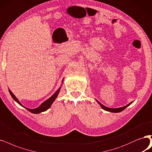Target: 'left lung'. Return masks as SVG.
<instances>
[{"mask_svg": "<svg viewBox=\"0 0 152 152\" xmlns=\"http://www.w3.org/2000/svg\"><path fill=\"white\" fill-rule=\"evenodd\" d=\"M96 101H97V100H96ZM97 102L99 103V105H100V106H101V107H102L103 109L105 110V111H109V112H112V113H119V112H121V111H123V110H124L125 108H126L128 106H129L130 105V104L133 102H130L129 104H128V105L125 106H124V107H122L113 109V108H109V107H107L104 106V105H102V104L101 102H99L98 101H97Z\"/></svg>", "mask_w": 152, "mask_h": 152, "instance_id": "1", "label": "left lung"}]
</instances>
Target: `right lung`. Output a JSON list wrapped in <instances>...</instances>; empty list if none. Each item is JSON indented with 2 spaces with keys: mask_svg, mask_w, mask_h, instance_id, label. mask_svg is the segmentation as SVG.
Listing matches in <instances>:
<instances>
[{
  "mask_svg": "<svg viewBox=\"0 0 152 152\" xmlns=\"http://www.w3.org/2000/svg\"><path fill=\"white\" fill-rule=\"evenodd\" d=\"M62 82H63V81H62ZM60 88H59V89H58V90H57V91L55 92V93L53 94V96H52L51 97H50L48 99H47L46 101H45L44 102H43L42 104H41L39 107H38L37 108L33 109H28V108H26V107L23 106L22 104L20 103V102L18 101V99L16 97H15V96L12 94V92L11 91H10L9 89V93H10V95H11V96H12V97L13 98L14 100L15 101H16L19 104H20V106L24 107V108H26L27 110H28V111H29V112H31V113H34V114H38V113H41V112H43V111H46L47 109H48L50 107V106H51L52 103H53V102H54V101L55 100V99L57 97V96H58V93H59V92H60Z\"/></svg>",
  "mask_w": 152,
  "mask_h": 152,
  "instance_id": "obj_1",
  "label": "right lung"
}]
</instances>
